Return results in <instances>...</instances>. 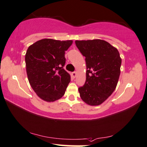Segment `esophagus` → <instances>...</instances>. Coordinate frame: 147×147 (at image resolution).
<instances>
[{
    "instance_id": "esophagus-1",
    "label": "esophagus",
    "mask_w": 147,
    "mask_h": 147,
    "mask_svg": "<svg viewBox=\"0 0 147 147\" xmlns=\"http://www.w3.org/2000/svg\"><path fill=\"white\" fill-rule=\"evenodd\" d=\"M76 76H77V72H72V77H73V78H75Z\"/></svg>"
}]
</instances>
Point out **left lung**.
I'll list each match as a JSON object with an SVG mask.
<instances>
[{
    "label": "left lung",
    "mask_w": 147,
    "mask_h": 147,
    "mask_svg": "<svg viewBox=\"0 0 147 147\" xmlns=\"http://www.w3.org/2000/svg\"><path fill=\"white\" fill-rule=\"evenodd\" d=\"M86 57V81L79 88L83 101L92 106L102 104L113 93L121 74L122 59L118 49L105 40H76Z\"/></svg>",
    "instance_id": "left-lung-1"
}]
</instances>
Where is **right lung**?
I'll return each instance as SVG.
<instances>
[{
  "instance_id": "add662e5",
  "label": "right lung",
  "mask_w": 147,
  "mask_h": 147,
  "mask_svg": "<svg viewBox=\"0 0 147 147\" xmlns=\"http://www.w3.org/2000/svg\"><path fill=\"white\" fill-rule=\"evenodd\" d=\"M72 40L42 39L29 46L25 55L26 70L31 88L41 99L54 102L64 95L70 75L63 67L65 51Z\"/></svg>"
}]
</instances>
